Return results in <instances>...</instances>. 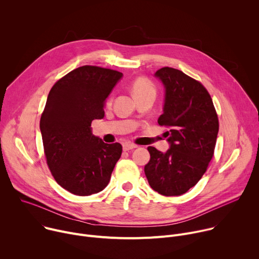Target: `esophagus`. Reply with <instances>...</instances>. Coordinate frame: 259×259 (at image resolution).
Here are the masks:
<instances>
[{"label": "esophagus", "instance_id": "34e87169", "mask_svg": "<svg viewBox=\"0 0 259 259\" xmlns=\"http://www.w3.org/2000/svg\"><path fill=\"white\" fill-rule=\"evenodd\" d=\"M137 145L133 144V143H130V142H125L123 143V150L126 152V151H130V150H133V149H136Z\"/></svg>", "mask_w": 259, "mask_h": 259}]
</instances>
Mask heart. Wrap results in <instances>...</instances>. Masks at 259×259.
<instances>
[{
	"mask_svg": "<svg viewBox=\"0 0 259 259\" xmlns=\"http://www.w3.org/2000/svg\"><path fill=\"white\" fill-rule=\"evenodd\" d=\"M131 91H132V94L135 99L145 97V96H154L155 97V95H156V89H155L154 85L149 80L143 79V78L136 79L132 83ZM110 102L112 101H110V99H108L106 101V104L109 105Z\"/></svg>",
	"mask_w": 259,
	"mask_h": 259,
	"instance_id": "b5f03b06",
	"label": "heart"
}]
</instances>
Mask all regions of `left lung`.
Listing matches in <instances>:
<instances>
[{
  "instance_id": "left-lung-1",
  "label": "left lung",
  "mask_w": 259,
  "mask_h": 259,
  "mask_svg": "<svg viewBox=\"0 0 259 259\" xmlns=\"http://www.w3.org/2000/svg\"><path fill=\"white\" fill-rule=\"evenodd\" d=\"M165 89L161 126L169 149L149 146L151 160L144 173L151 188L163 196H180L198 183L214 153L218 118L205 87L181 70L162 67L155 72Z\"/></svg>"
}]
</instances>
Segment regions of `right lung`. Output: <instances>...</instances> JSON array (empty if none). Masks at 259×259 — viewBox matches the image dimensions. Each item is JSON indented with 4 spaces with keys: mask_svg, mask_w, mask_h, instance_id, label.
Here are the masks:
<instances>
[{
    "mask_svg": "<svg viewBox=\"0 0 259 259\" xmlns=\"http://www.w3.org/2000/svg\"><path fill=\"white\" fill-rule=\"evenodd\" d=\"M122 78L120 71L84 65L49 92L40 121L45 156L56 182L73 195L101 192L122 155L120 143H104L91 128L103 119L106 98Z\"/></svg>",
    "mask_w": 259,
    "mask_h": 259,
    "instance_id": "right-lung-1",
    "label": "right lung"
}]
</instances>
